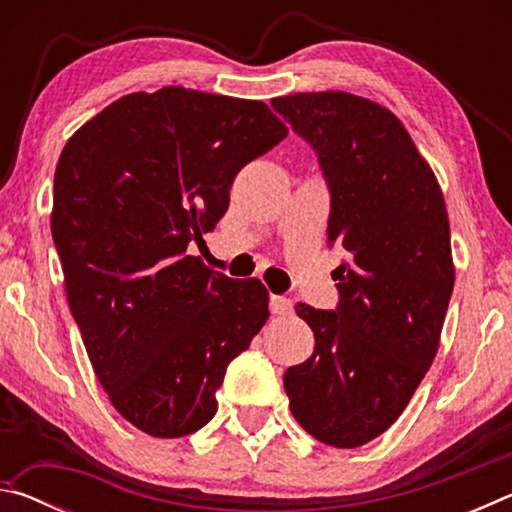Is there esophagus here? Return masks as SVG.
I'll use <instances>...</instances> for the list:
<instances>
[{
	"instance_id": "34e87169",
	"label": "esophagus",
	"mask_w": 512,
	"mask_h": 512,
	"mask_svg": "<svg viewBox=\"0 0 512 512\" xmlns=\"http://www.w3.org/2000/svg\"><path fill=\"white\" fill-rule=\"evenodd\" d=\"M271 314L291 316L293 314V300L284 298V296H271Z\"/></svg>"
}]
</instances>
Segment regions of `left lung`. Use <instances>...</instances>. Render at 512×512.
Segmentation results:
<instances>
[{
  "mask_svg": "<svg viewBox=\"0 0 512 512\" xmlns=\"http://www.w3.org/2000/svg\"><path fill=\"white\" fill-rule=\"evenodd\" d=\"M271 103L318 153L332 192L327 246L343 250L336 311L296 305L316 348L284 372V391L320 443L361 447L400 418L438 352L456 273L445 196L377 101L327 90Z\"/></svg>",
  "mask_w": 512,
  "mask_h": 512,
  "instance_id": "left-lung-1",
  "label": "left lung"
}]
</instances>
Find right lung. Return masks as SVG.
<instances>
[{"instance_id": "1", "label": "right lung", "mask_w": 512, "mask_h": 512, "mask_svg": "<svg viewBox=\"0 0 512 512\" xmlns=\"http://www.w3.org/2000/svg\"><path fill=\"white\" fill-rule=\"evenodd\" d=\"M287 133L264 101L167 85L112 101L60 153L51 237L69 309L108 400L153 438L214 418L225 368L268 320L257 277L212 273L187 246Z\"/></svg>"}]
</instances>
